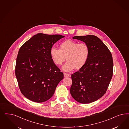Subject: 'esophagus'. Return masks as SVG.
Segmentation results:
<instances>
[{
  "mask_svg": "<svg viewBox=\"0 0 129 129\" xmlns=\"http://www.w3.org/2000/svg\"><path fill=\"white\" fill-rule=\"evenodd\" d=\"M64 76L65 78H66V77H69L70 75L69 74H68V73H64Z\"/></svg>",
  "mask_w": 129,
  "mask_h": 129,
  "instance_id": "esophagus-1",
  "label": "esophagus"
}]
</instances>
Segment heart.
<instances>
[{
    "label": "heart",
    "mask_w": 129,
    "mask_h": 129,
    "mask_svg": "<svg viewBox=\"0 0 129 129\" xmlns=\"http://www.w3.org/2000/svg\"><path fill=\"white\" fill-rule=\"evenodd\" d=\"M89 53V48L87 44L70 40L61 43L60 49L52 47L50 51L51 58L57 65H61L66 58L67 61L63 67L65 71H71L74 68L79 70L83 67Z\"/></svg>",
    "instance_id": "b5f03b06"
}]
</instances>
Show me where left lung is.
Wrapping results in <instances>:
<instances>
[{"label": "left lung", "mask_w": 129, "mask_h": 129, "mask_svg": "<svg viewBox=\"0 0 129 129\" xmlns=\"http://www.w3.org/2000/svg\"><path fill=\"white\" fill-rule=\"evenodd\" d=\"M73 39L88 45L90 53L84 66L71 75L70 92L77 102L89 103L102 97L106 92L113 75L112 55L95 36H75Z\"/></svg>", "instance_id": "left-lung-1"}]
</instances>
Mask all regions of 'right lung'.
<instances>
[{
	"mask_svg": "<svg viewBox=\"0 0 129 129\" xmlns=\"http://www.w3.org/2000/svg\"><path fill=\"white\" fill-rule=\"evenodd\" d=\"M65 36L38 33L20 47L15 74L21 92L38 103L51 98L63 73L55 64L50 51L54 44Z\"/></svg>",
	"mask_w": 129,
	"mask_h": 129,
	"instance_id": "add662e5",
	"label": "right lung"
}]
</instances>
